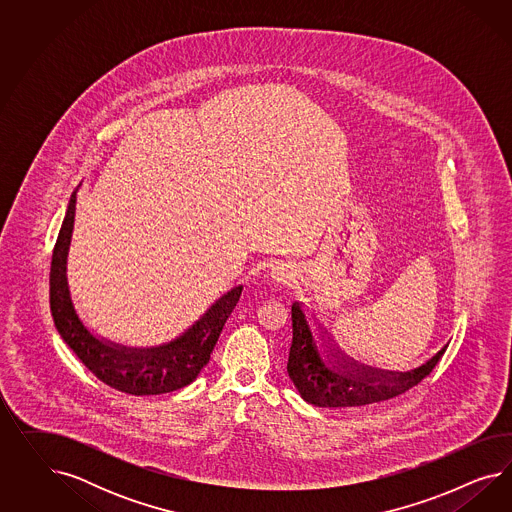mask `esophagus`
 <instances>
[{"mask_svg":"<svg viewBox=\"0 0 512 512\" xmlns=\"http://www.w3.org/2000/svg\"><path fill=\"white\" fill-rule=\"evenodd\" d=\"M296 276V264L291 261H276L270 266V278L274 279L279 285L291 283V279Z\"/></svg>","mask_w":512,"mask_h":512,"instance_id":"esophagus-1","label":"esophagus"}]
</instances>
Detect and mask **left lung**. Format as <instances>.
I'll return each mask as SVG.
<instances>
[{"instance_id":"1","label":"left lung","mask_w":512,"mask_h":512,"mask_svg":"<svg viewBox=\"0 0 512 512\" xmlns=\"http://www.w3.org/2000/svg\"><path fill=\"white\" fill-rule=\"evenodd\" d=\"M291 313L293 343L287 373L300 396L317 407H360L396 398L430 375L447 349L445 345L432 360L411 372L373 370L345 357L340 349L332 353L325 336L313 328L298 302Z\"/></svg>"}]
</instances>
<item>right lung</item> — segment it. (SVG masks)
I'll use <instances>...</instances> for the list:
<instances>
[{"instance_id": "right-lung-1", "label": "right lung", "mask_w": 512, "mask_h": 512, "mask_svg": "<svg viewBox=\"0 0 512 512\" xmlns=\"http://www.w3.org/2000/svg\"><path fill=\"white\" fill-rule=\"evenodd\" d=\"M75 206L77 197L73 195L50 263V311L63 341L99 381L125 394L150 396L186 387L208 364L217 338L236 308L244 287L238 285L221 296L195 325L171 343L152 349H129L97 340L78 319L65 274Z\"/></svg>"}]
</instances>
